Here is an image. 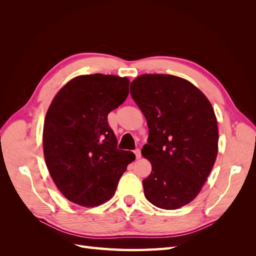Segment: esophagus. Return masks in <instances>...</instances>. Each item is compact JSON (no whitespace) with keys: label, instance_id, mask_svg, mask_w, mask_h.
I'll return each instance as SVG.
<instances>
[{"label":"esophagus","instance_id":"esophagus-1","mask_svg":"<svg viewBox=\"0 0 256 256\" xmlns=\"http://www.w3.org/2000/svg\"><path fill=\"white\" fill-rule=\"evenodd\" d=\"M134 154H136V159H140L141 158V150H140V148H136V150H134Z\"/></svg>","mask_w":256,"mask_h":256}]
</instances>
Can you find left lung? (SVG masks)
Here are the masks:
<instances>
[{
  "instance_id": "obj_1",
  "label": "left lung",
  "mask_w": 256,
  "mask_h": 256,
  "mask_svg": "<svg viewBox=\"0 0 256 256\" xmlns=\"http://www.w3.org/2000/svg\"><path fill=\"white\" fill-rule=\"evenodd\" d=\"M130 94L148 126L142 156L152 164L145 198L162 209L180 208L198 194L218 154V126L210 102L189 81L142 74Z\"/></svg>"
}]
</instances>
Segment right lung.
Here are the masks:
<instances>
[{
    "label": "right lung",
    "mask_w": 256,
    "mask_h": 256,
    "mask_svg": "<svg viewBox=\"0 0 256 256\" xmlns=\"http://www.w3.org/2000/svg\"><path fill=\"white\" fill-rule=\"evenodd\" d=\"M129 80L110 74L80 76L54 97L44 124L46 164L63 196L85 207L104 203L136 158L118 150L108 114L125 102Z\"/></svg>",
    "instance_id": "add662e5"
}]
</instances>
